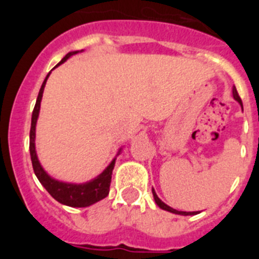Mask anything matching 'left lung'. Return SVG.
<instances>
[{
  "mask_svg": "<svg viewBox=\"0 0 259 259\" xmlns=\"http://www.w3.org/2000/svg\"><path fill=\"white\" fill-rule=\"evenodd\" d=\"M232 95H233V98H235V100H236V101L239 102V104L242 106L241 98H240L239 93H237V91H236V88H235V87H233V89H232ZM152 192H153V197H154L155 203H157L158 206L161 207V209L166 210V211H170V212H174V214H179V215H196V214H198V211H178V210L172 209V207H170L168 205H166L163 201L159 200V198H158V196H157V193H155L154 189H152Z\"/></svg>",
  "mask_w": 259,
  "mask_h": 259,
  "instance_id": "8db88e82",
  "label": "left lung"
}]
</instances>
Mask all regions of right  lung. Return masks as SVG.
<instances>
[{
  "mask_svg": "<svg viewBox=\"0 0 259 259\" xmlns=\"http://www.w3.org/2000/svg\"><path fill=\"white\" fill-rule=\"evenodd\" d=\"M83 52V50H80ZM79 50H75V52L67 53L63 59L59 62L58 65H62L63 62L67 61L71 56L80 53ZM56 66V67H57ZM54 67V68H56ZM50 72L45 77L44 83L41 85L40 92H38L37 100H36L35 109L32 111V120H31V131H29V153H31V161L32 166H33V171H35V175L37 176L38 182L44 185V188L47 189L50 193L54 200H57L58 202L63 203V205H67L71 207H87L91 206L93 203L98 202V201L104 200L109 194L110 191V183H111V175H113L114 166H115V159L114 158L111 163L106 167L104 170V172H101L97 178H95L91 182L83 183V184H72V183H63L59 182V180L53 179L45 172V170L41 167L40 162H38L37 154H36V148H35V137H36V122H37L38 113H40V104L41 98H42V93H44L45 84H47V80L49 77ZM119 149V153H120Z\"/></svg>",
  "mask_w": 259,
  "mask_h": 259,
  "instance_id": "1",
  "label": "right lung"
}]
</instances>
